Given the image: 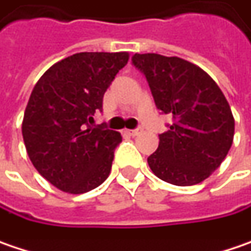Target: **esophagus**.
Masks as SVG:
<instances>
[{
	"label": "esophagus",
	"mask_w": 251,
	"mask_h": 251,
	"mask_svg": "<svg viewBox=\"0 0 251 251\" xmlns=\"http://www.w3.org/2000/svg\"><path fill=\"white\" fill-rule=\"evenodd\" d=\"M126 133H127V134H130V135H137L138 133H140V128H135V130H127Z\"/></svg>",
	"instance_id": "obj_1"
}]
</instances>
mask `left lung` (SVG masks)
<instances>
[{"mask_svg": "<svg viewBox=\"0 0 251 251\" xmlns=\"http://www.w3.org/2000/svg\"><path fill=\"white\" fill-rule=\"evenodd\" d=\"M131 61L146 75L155 107L173 118L147 158L150 169L174 186L201 183L233 143L234 118L222 90L206 71L178 57L134 54Z\"/></svg>", "mask_w": 251, "mask_h": 251, "instance_id": "obj_1", "label": "left lung"}]
</instances>
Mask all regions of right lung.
I'll use <instances>...</instances> for the list:
<instances>
[{
  "label": "right lung",
  "instance_id": "right-lung-1",
  "mask_svg": "<svg viewBox=\"0 0 251 251\" xmlns=\"http://www.w3.org/2000/svg\"><path fill=\"white\" fill-rule=\"evenodd\" d=\"M128 52H78L54 64L35 84L23 121L28 157L52 186L71 194L105 181L121 134L91 126Z\"/></svg>",
  "mask_w": 251,
  "mask_h": 251
}]
</instances>
